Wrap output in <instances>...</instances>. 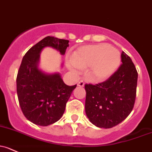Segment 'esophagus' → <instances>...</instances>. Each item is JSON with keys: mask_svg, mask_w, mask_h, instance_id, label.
Here are the masks:
<instances>
[{"mask_svg": "<svg viewBox=\"0 0 152 152\" xmlns=\"http://www.w3.org/2000/svg\"><path fill=\"white\" fill-rule=\"evenodd\" d=\"M77 85L80 87H83L84 86V83L83 81H79V83L77 84Z\"/></svg>", "mask_w": 152, "mask_h": 152, "instance_id": "1", "label": "esophagus"}]
</instances>
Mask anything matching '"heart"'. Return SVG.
I'll use <instances>...</instances> for the list:
<instances>
[{"mask_svg":"<svg viewBox=\"0 0 152 152\" xmlns=\"http://www.w3.org/2000/svg\"><path fill=\"white\" fill-rule=\"evenodd\" d=\"M121 63V55L115 48L106 44L89 45L79 48L68 62V68L75 73L81 68L90 67L88 76L92 80L105 81L117 71Z\"/></svg>","mask_w":152,"mask_h":152,"instance_id":"1","label":"heart"}]
</instances>
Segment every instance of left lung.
Masks as SVG:
<instances>
[{
	"label": "left lung",
	"mask_w": 152,
	"mask_h": 152,
	"mask_svg": "<svg viewBox=\"0 0 152 152\" xmlns=\"http://www.w3.org/2000/svg\"><path fill=\"white\" fill-rule=\"evenodd\" d=\"M122 64L108 80L85 84V112L100 128H111L126 119L133 108L138 72L128 55H121Z\"/></svg>",
	"instance_id": "left-lung-1"
}]
</instances>
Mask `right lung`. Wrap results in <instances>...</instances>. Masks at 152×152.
I'll return each mask as SVG.
<instances>
[{
    "label": "right lung",
    "instance_id": "add662e5",
    "mask_svg": "<svg viewBox=\"0 0 152 152\" xmlns=\"http://www.w3.org/2000/svg\"><path fill=\"white\" fill-rule=\"evenodd\" d=\"M69 41L52 36L44 38L26 52L17 76L19 103L25 117L33 124L48 126L62 117L76 85L68 86L59 73H47L38 68L40 54L45 47L64 55Z\"/></svg>",
    "mask_w": 152,
    "mask_h": 152
}]
</instances>
